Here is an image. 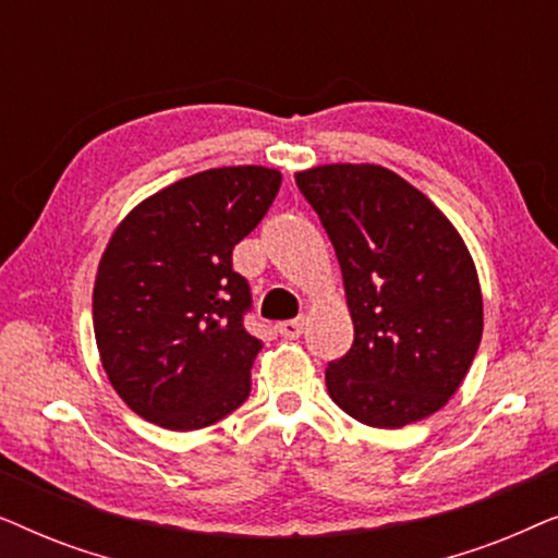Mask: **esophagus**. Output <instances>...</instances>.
I'll use <instances>...</instances> for the list:
<instances>
[{
    "instance_id": "34e87169",
    "label": "esophagus",
    "mask_w": 558,
    "mask_h": 558,
    "mask_svg": "<svg viewBox=\"0 0 558 558\" xmlns=\"http://www.w3.org/2000/svg\"><path fill=\"white\" fill-rule=\"evenodd\" d=\"M277 332L287 340H296L304 332V319H287V323H279Z\"/></svg>"
}]
</instances>
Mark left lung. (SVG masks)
I'll return each mask as SVG.
<instances>
[{
  "mask_svg": "<svg viewBox=\"0 0 558 558\" xmlns=\"http://www.w3.org/2000/svg\"><path fill=\"white\" fill-rule=\"evenodd\" d=\"M294 180L338 254L355 327L353 348L327 363L330 399L378 429L439 411L483 338V294L460 233L386 167L323 165Z\"/></svg>",
  "mask_w": 558,
  "mask_h": 558,
  "instance_id": "obj_1",
  "label": "left lung"
}]
</instances>
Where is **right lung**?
<instances>
[{
  "instance_id": "right-lung-1",
  "label": "right lung",
  "mask_w": 558,
  "mask_h": 558,
  "mask_svg": "<svg viewBox=\"0 0 558 558\" xmlns=\"http://www.w3.org/2000/svg\"><path fill=\"white\" fill-rule=\"evenodd\" d=\"M281 174L218 167L136 205L98 264L94 332L106 376L151 424L193 432L248 399L264 342L243 325L248 281L235 243L262 223Z\"/></svg>"
}]
</instances>
